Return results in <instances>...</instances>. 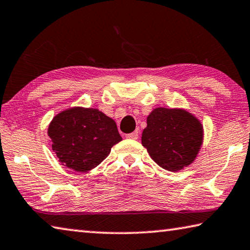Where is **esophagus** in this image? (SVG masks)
Here are the masks:
<instances>
[{"label": "esophagus", "instance_id": "obj_1", "mask_svg": "<svg viewBox=\"0 0 250 250\" xmlns=\"http://www.w3.org/2000/svg\"><path fill=\"white\" fill-rule=\"evenodd\" d=\"M125 138L132 139V140H137V139L139 138V132H138V131H134V132H131L129 134H126Z\"/></svg>", "mask_w": 250, "mask_h": 250}]
</instances>
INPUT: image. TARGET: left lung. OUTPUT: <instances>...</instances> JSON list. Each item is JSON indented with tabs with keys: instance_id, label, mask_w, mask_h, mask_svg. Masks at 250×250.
Here are the masks:
<instances>
[{
	"instance_id": "left-lung-1",
	"label": "left lung",
	"mask_w": 250,
	"mask_h": 250,
	"mask_svg": "<svg viewBox=\"0 0 250 250\" xmlns=\"http://www.w3.org/2000/svg\"><path fill=\"white\" fill-rule=\"evenodd\" d=\"M141 141L158 166L177 172L196 159L203 143V125L184 109L155 108L147 116Z\"/></svg>"
}]
</instances>
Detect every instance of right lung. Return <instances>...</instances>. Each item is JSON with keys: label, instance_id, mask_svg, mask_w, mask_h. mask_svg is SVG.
<instances>
[{"label": "right lung", "instance_id": "1", "mask_svg": "<svg viewBox=\"0 0 250 250\" xmlns=\"http://www.w3.org/2000/svg\"><path fill=\"white\" fill-rule=\"evenodd\" d=\"M47 132L62 166L82 173L99 166L122 140L116 122L94 108L74 107L59 112Z\"/></svg>", "mask_w": 250, "mask_h": 250}]
</instances>
